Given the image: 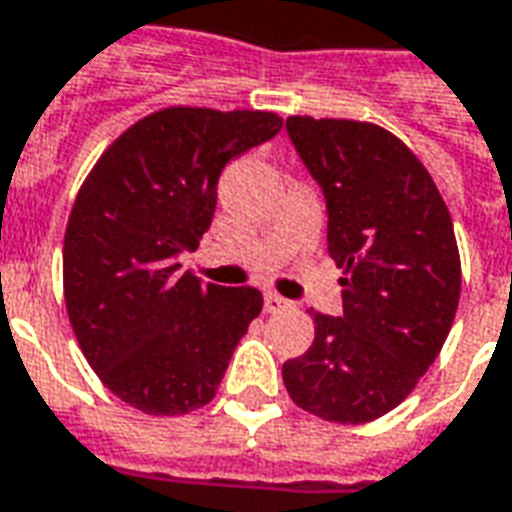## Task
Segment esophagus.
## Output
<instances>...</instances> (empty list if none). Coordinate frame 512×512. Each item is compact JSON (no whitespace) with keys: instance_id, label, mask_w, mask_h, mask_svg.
Segmentation results:
<instances>
[{"instance_id":"1","label":"esophagus","mask_w":512,"mask_h":512,"mask_svg":"<svg viewBox=\"0 0 512 512\" xmlns=\"http://www.w3.org/2000/svg\"><path fill=\"white\" fill-rule=\"evenodd\" d=\"M263 307H266V312L285 310V307H288V299H282L279 293H266V296H263Z\"/></svg>"}]
</instances>
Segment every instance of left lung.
Here are the masks:
<instances>
[{"instance_id":"8db88e82","label":"left lung","mask_w":512,"mask_h":512,"mask_svg":"<svg viewBox=\"0 0 512 512\" xmlns=\"http://www.w3.org/2000/svg\"><path fill=\"white\" fill-rule=\"evenodd\" d=\"M288 134L326 197L343 315L312 312L315 340L282 365V381L315 417L373 422L414 392L455 321L461 255L452 216L392 131L296 115Z\"/></svg>"}]
</instances>
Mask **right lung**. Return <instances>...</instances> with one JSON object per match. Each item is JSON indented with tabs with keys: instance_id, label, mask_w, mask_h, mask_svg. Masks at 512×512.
<instances>
[{
	"instance_id": "1",
	"label": "right lung",
	"mask_w": 512,
	"mask_h": 512,
	"mask_svg": "<svg viewBox=\"0 0 512 512\" xmlns=\"http://www.w3.org/2000/svg\"><path fill=\"white\" fill-rule=\"evenodd\" d=\"M274 112L167 106L95 161L62 246L73 334L95 376L128 406L180 417L211 403L235 345L263 310L257 288L178 274L216 211L224 164L279 134Z\"/></svg>"
}]
</instances>
